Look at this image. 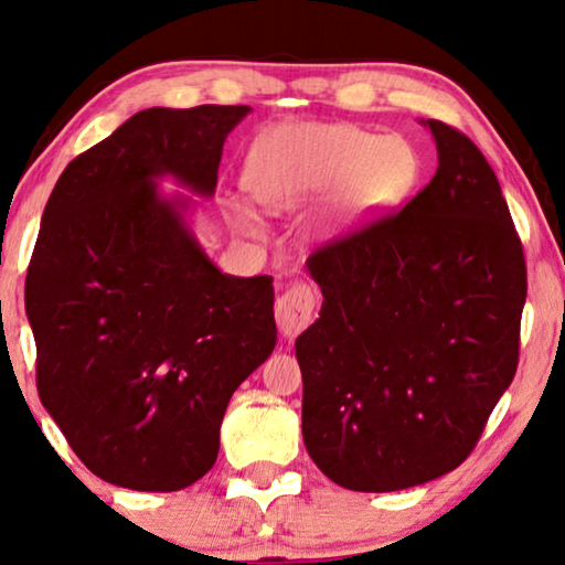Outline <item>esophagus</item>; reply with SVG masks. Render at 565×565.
<instances>
[{
	"label": "esophagus",
	"instance_id": "1",
	"mask_svg": "<svg viewBox=\"0 0 565 565\" xmlns=\"http://www.w3.org/2000/svg\"><path fill=\"white\" fill-rule=\"evenodd\" d=\"M315 315V291L305 281H294L279 299H276V324L286 340L301 334L311 324Z\"/></svg>",
	"mask_w": 565,
	"mask_h": 565
}]
</instances>
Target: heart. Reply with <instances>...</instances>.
Returning <instances> with one entry per match:
<instances>
[{
	"label": "heart",
	"mask_w": 565,
	"mask_h": 565,
	"mask_svg": "<svg viewBox=\"0 0 565 565\" xmlns=\"http://www.w3.org/2000/svg\"><path fill=\"white\" fill-rule=\"evenodd\" d=\"M420 162L401 137H377L352 124H294L264 134L248 151L243 182L266 210H291L332 192L342 223L401 205ZM238 217L254 225L250 210Z\"/></svg>",
	"instance_id": "heart-1"
}]
</instances>
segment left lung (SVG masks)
I'll list each match as a JSON object with an SVG mask.
<instances>
[{
	"label": "left lung",
	"mask_w": 565,
	"mask_h": 565,
	"mask_svg": "<svg viewBox=\"0 0 565 565\" xmlns=\"http://www.w3.org/2000/svg\"><path fill=\"white\" fill-rule=\"evenodd\" d=\"M424 124L434 180L307 258L324 301L297 337L301 436L355 492L457 469L518 370L527 271L508 202L467 134Z\"/></svg>",
	"instance_id": "left-lung-1"
}]
</instances>
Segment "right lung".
<instances>
[{"label": "right lung", "instance_id": "add662e5", "mask_svg": "<svg viewBox=\"0 0 565 565\" xmlns=\"http://www.w3.org/2000/svg\"><path fill=\"white\" fill-rule=\"evenodd\" d=\"M248 106L147 108L65 167L42 213L24 309L38 393L106 482L174 492L210 471L235 388L276 344L271 276L217 268L184 225Z\"/></svg>", "mask_w": 565, "mask_h": 565}]
</instances>
